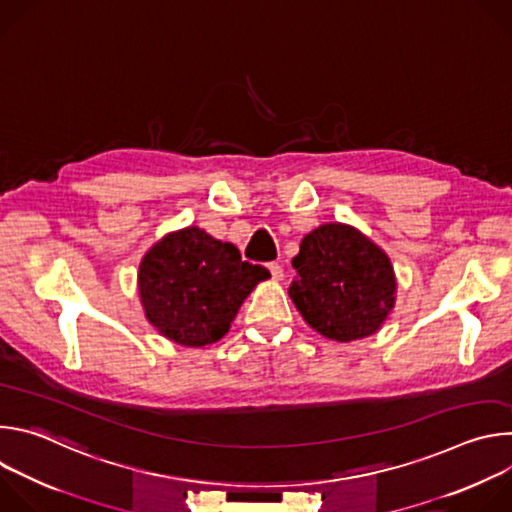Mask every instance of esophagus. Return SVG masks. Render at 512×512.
<instances>
[{
  "mask_svg": "<svg viewBox=\"0 0 512 512\" xmlns=\"http://www.w3.org/2000/svg\"><path fill=\"white\" fill-rule=\"evenodd\" d=\"M269 271H271V277L275 281H281L283 279V267L279 263H269Z\"/></svg>",
  "mask_w": 512,
  "mask_h": 512,
  "instance_id": "1",
  "label": "esophagus"
}]
</instances>
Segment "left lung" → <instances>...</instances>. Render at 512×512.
<instances>
[{
    "instance_id": "8db88e82",
    "label": "left lung",
    "mask_w": 512,
    "mask_h": 512,
    "mask_svg": "<svg viewBox=\"0 0 512 512\" xmlns=\"http://www.w3.org/2000/svg\"><path fill=\"white\" fill-rule=\"evenodd\" d=\"M289 298L310 328L328 340L352 342L381 330L397 302V277L389 255L346 223L310 231L300 253Z\"/></svg>"
}]
</instances>
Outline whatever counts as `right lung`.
Segmentation results:
<instances>
[{
	"mask_svg": "<svg viewBox=\"0 0 512 512\" xmlns=\"http://www.w3.org/2000/svg\"><path fill=\"white\" fill-rule=\"evenodd\" d=\"M269 271L198 227L166 233L145 251L137 289L145 318L168 340L202 348L221 340Z\"/></svg>",
	"mask_w": 512,
	"mask_h": 512,
	"instance_id": "add662e5",
	"label": "right lung"
}]
</instances>
